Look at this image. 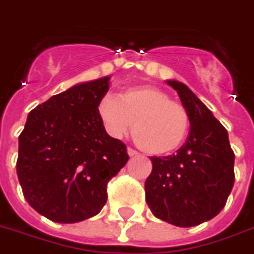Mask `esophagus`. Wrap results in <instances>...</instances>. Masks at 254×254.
<instances>
[{
    "label": "esophagus",
    "instance_id": "esophagus-1",
    "mask_svg": "<svg viewBox=\"0 0 254 254\" xmlns=\"http://www.w3.org/2000/svg\"><path fill=\"white\" fill-rule=\"evenodd\" d=\"M127 152H128V155L132 158V156L138 155V151H135L134 148H127Z\"/></svg>",
    "mask_w": 254,
    "mask_h": 254
}]
</instances>
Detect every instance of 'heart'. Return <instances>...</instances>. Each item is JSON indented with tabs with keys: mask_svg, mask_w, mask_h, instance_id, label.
I'll use <instances>...</instances> for the list:
<instances>
[{
	"mask_svg": "<svg viewBox=\"0 0 254 254\" xmlns=\"http://www.w3.org/2000/svg\"><path fill=\"white\" fill-rule=\"evenodd\" d=\"M98 115L114 138H122L132 123L135 142L154 155L178 150L190 129L186 108L152 85L131 87L118 98L107 95L99 102Z\"/></svg>",
	"mask_w": 254,
	"mask_h": 254,
	"instance_id": "1",
	"label": "heart"
}]
</instances>
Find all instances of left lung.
Masks as SVG:
<instances>
[{
  "mask_svg": "<svg viewBox=\"0 0 254 254\" xmlns=\"http://www.w3.org/2000/svg\"><path fill=\"white\" fill-rule=\"evenodd\" d=\"M167 84L190 116V131L177 154L150 158L146 201L156 218L190 228L214 218L226 205L234 185V152L210 110L184 83Z\"/></svg>",
  "mask_w": 254,
  "mask_h": 254,
  "instance_id": "8db88e82",
  "label": "left lung"
}]
</instances>
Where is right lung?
<instances>
[{
	"instance_id": "right-lung-1",
	"label": "right lung",
	"mask_w": 254,
	"mask_h": 254,
	"mask_svg": "<svg viewBox=\"0 0 254 254\" xmlns=\"http://www.w3.org/2000/svg\"><path fill=\"white\" fill-rule=\"evenodd\" d=\"M108 80L77 84L39 104L18 136L16 167L24 197L53 222L98 214L110 179L128 161L125 143L107 134L98 115Z\"/></svg>"
}]
</instances>
